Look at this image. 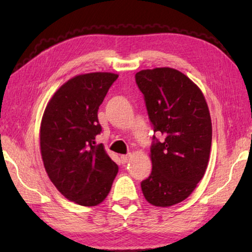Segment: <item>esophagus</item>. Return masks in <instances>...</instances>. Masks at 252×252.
Segmentation results:
<instances>
[{"instance_id":"obj_1","label":"esophagus","mask_w":252,"mask_h":252,"mask_svg":"<svg viewBox=\"0 0 252 252\" xmlns=\"http://www.w3.org/2000/svg\"><path fill=\"white\" fill-rule=\"evenodd\" d=\"M120 159H121V161H122V163H126V162L129 161V159H130V156H129V155L121 156V157H120Z\"/></svg>"}]
</instances>
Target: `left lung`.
Returning a JSON list of instances; mask_svg holds the SVG:
<instances>
[{"label": "left lung", "mask_w": 252, "mask_h": 252, "mask_svg": "<svg viewBox=\"0 0 252 252\" xmlns=\"http://www.w3.org/2000/svg\"><path fill=\"white\" fill-rule=\"evenodd\" d=\"M153 131L152 171L141 182L144 198L156 207H171L193 192L210 157L212 125L202 91L172 67L142 70L135 74Z\"/></svg>", "instance_id": "obj_1"}]
</instances>
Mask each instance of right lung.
Wrapping results in <instances>:
<instances>
[{
	"label": "right lung",
	"mask_w": 252,
	"mask_h": 252,
	"mask_svg": "<svg viewBox=\"0 0 252 252\" xmlns=\"http://www.w3.org/2000/svg\"><path fill=\"white\" fill-rule=\"evenodd\" d=\"M118 74L93 72L61 85L46 104L40 127V148L50 180L76 204L93 207L109 194L118 165L95 146L102 127L97 110Z\"/></svg>",
	"instance_id": "right-lung-1"
}]
</instances>
